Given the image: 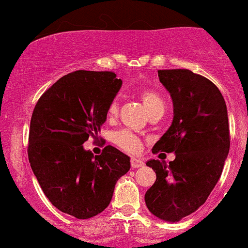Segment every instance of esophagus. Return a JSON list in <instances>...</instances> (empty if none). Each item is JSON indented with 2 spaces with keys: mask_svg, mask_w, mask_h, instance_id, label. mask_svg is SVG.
Returning a JSON list of instances; mask_svg holds the SVG:
<instances>
[{
  "mask_svg": "<svg viewBox=\"0 0 248 248\" xmlns=\"http://www.w3.org/2000/svg\"><path fill=\"white\" fill-rule=\"evenodd\" d=\"M130 164H131L132 169H137V168H142L144 165L143 160L139 158H131L130 159Z\"/></svg>",
  "mask_w": 248,
  "mask_h": 248,
  "instance_id": "esophagus-1",
  "label": "esophagus"
}]
</instances>
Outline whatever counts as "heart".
<instances>
[{
  "label": "heart",
  "mask_w": 248,
  "mask_h": 248,
  "mask_svg": "<svg viewBox=\"0 0 248 248\" xmlns=\"http://www.w3.org/2000/svg\"><path fill=\"white\" fill-rule=\"evenodd\" d=\"M139 96L149 116L160 113V112H164V109H165L163 99H161L158 93L153 92V90H141L139 93ZM117 113H118V102L113 100L109 104L108 108H107V116H108V118H113V117L117 116ZM112 142L117 147L127 152V153H135V152L140 151L142 144L141 140L136 135L132 134L131 131H129V130H119V131L114 132L112 135Z\"/></svg>",
  "instance_id": "1"
}]
</instances>
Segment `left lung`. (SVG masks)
<instances>
[{
    "instance_id": "8db88e82",
    "label": "left lung",
    "mask_w": 248,
    "mask_h": 248,
    "mask_svg": "<svg viewBox=\"0 0 248 248\" xmlns=\"http://www.w3.org/2000/svg\"><path fill=\"white\" fill-rule=\"evenodd\" d=\"M158 76L172 99L173 121L152 152H173L176 158L169 165L147 161L156 180L144 202L158 218L177 222L204 205L219 180L229 153V122L219 89L206 77L186 68L159 70Z\"/></svg>"
}]
</instances>
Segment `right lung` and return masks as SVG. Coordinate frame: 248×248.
I'll return each instance as SVG.
<instances>
[{
    "instance_id": "1",
    "label": "right lung",
    "mask_w": 248,
    "mask_h": 248,
    "mask_svg": "<svg viewBox=\"0 0 248 248\" xmlns=\"http://www.w3.org/2000/svg\"><path fill=\"white\" fill-rule=\"evenodd\" d=\"M122 87L111 71L78 70L43 93L29 131L31 169L49 202L78 219L99 215L109 205L117 181L130 158L106 146L100 155L83 148L106 122L107 108Z\"/></svg>"
}]
</instances>
